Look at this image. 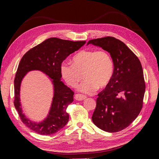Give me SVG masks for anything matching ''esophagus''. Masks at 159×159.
<instances>
[{"instance_id":"obj_1","label":"esophagus","mask_w":159,"mask_h":159,"mask_svg":"<svg viewBox=\"0 0 159 159\" xmlns=\"http://www.w3.org/2000/svg\"><path fill=\"white\" fill-rule=\"evenodd\" d=\"M86 98L85 96L81 95V94H75V99L78 101H82Z\"/></svg>"}]
</instances>
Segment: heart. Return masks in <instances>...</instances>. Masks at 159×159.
<instances>
[{
	"label": "heart",
	"mask_w": 159,
	"mask_h": 159,
	"mask_svg": "<svg viewBox=\"0 0 159 159\" xmlns=\"http://www.w3.org/2000/svg\"><path fill=\"white\" fill-rule=\"evenodd\" d=\"M73 61L74 64L63 62L60 67L61 74L71 87H75L84 77L85 80L78 87L81 92L93 93L98 88L106 87L112 79L113 61L106 51L82 50L74 56Z\"/></svg>",
	"instance_id": "b5f03b06"
}]
</instances>
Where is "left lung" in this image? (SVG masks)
<instances>
[{
  "label": "left lung",
  "mask_w": 159,
  "mask_h": 159,
  "mask_svg": "<svg viewBox=\"0 0 159 159\" xmlns=\"http://www.w3.org/2000/svg\"><path fill=\"white\" fill-rule=\"evenodd\" d=\"M93 44L108 52L114 71L110 83L98 93L92 121L98 128L115 133L127 127L140 113L145 83L140 61L123 42L107 36L91 40Z\"/></svg>",
  "instance_id": "8db88e82"
}]
</instances>
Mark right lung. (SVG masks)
<instances>
[{
    "mask_svg": "<svg viewBox=\"0 0 159 159\" xmlns=\"http://www.w3.org/2000/svg\"><path fill=\"white\" fill-rule=\"evenodd\" d=\"M85 41H70L50 38L34 47L23 56L14 78V105L21 121L26 125L42 135H50L63 128L69 119L66 112L68 105L74 101V91L61 81L60 67L70 54L78 50ZM39 70L49 77L54 87L51 107L47 117L41 122H34L23 113L20 101V85L28 72Z\"/></svg>",
    "mask_w": 159,
    "mask_h": 159,
    "instance_id": "1",
    "label": "right lung"
}]
</instances>
